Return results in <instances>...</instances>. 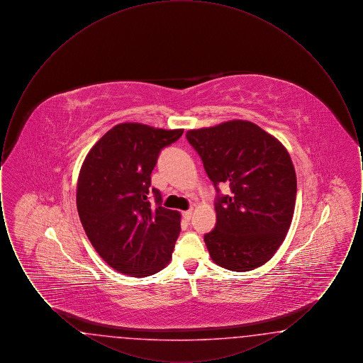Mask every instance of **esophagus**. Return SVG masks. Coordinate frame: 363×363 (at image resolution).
<instances>
[{"label":"esophagus","instance_id":"34e87169","mask_svg":"<svg viewBox=\"0 0 363 363\" xmlns=\"http://www.w3.org/2000/svg\"><path fill=\"white\" fill-rule=\"evenodd\" d=\"M191 215H193V211H191V209H189V211H185V212H182V216H184V219H185V220H190Z\"/></svg>","mask_w":363,"mask_h":363}]
</instances>
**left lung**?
<instances>
[{"mask_svg":"<svg viewBox=\"0 0 363 363\" xmlns=\"http://www.w3.org/2000/svg\"><path fill=\"white\" fill-rule=\"evenodd\" d=\"M186 138L213 185L223 182L231 189V196L218 197L216 225L204 235L211 259L234 272L264 265L293 220L296 175L289 151L259 125L243 120L190 129Z\"/></svg>","mask_w":363,"mask_h":363,"instance_id":"1","label":"left lung"}]
</instances>
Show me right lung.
<instances>
[{"mask_svg":"<svg viewBox=\"0 0 363 363\" xmlns=\"http://www.w3.org/2000/svg\"><path fill=\"white\" fill-rule=\"evenodd\" d=\"M182 133L123 122L86 154L77 178V212L88 240L117 272L151 277L172 259L181 213L162 207L160 191L150 186L160 150ZM151 191L155 208L147 201Z\"/></svg>","mask_w":363,"mask_h":363,"instance_id":"obj_1","label":"right lung"}]
</instances>
